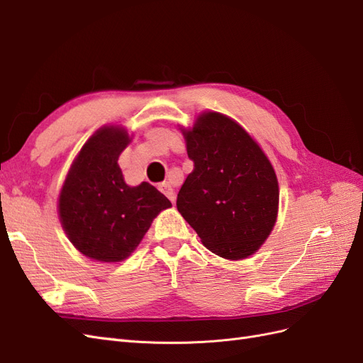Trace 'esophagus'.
Returning a JSON list of instances; mask_svg holds the SVG:
<instances>
[{
  "instance_id": "1",
  "label": "esophagus",
  "mask_w": 363,
  "mask_h": 363,
  "mask_svg": "<svg viewBox=\"0 0 363 363\" xmlns=\"http://www.w3.org/2000/svg\"><path fill=\"white\" fill-rule=\"evenodd\" d=\"M159 191H160L162 194L167 195L168 199L171 200V203H174V201H175V192H174L172 186H171L168 182H163V183H160V184H159Z\"/></svg>"
}]
</instances>
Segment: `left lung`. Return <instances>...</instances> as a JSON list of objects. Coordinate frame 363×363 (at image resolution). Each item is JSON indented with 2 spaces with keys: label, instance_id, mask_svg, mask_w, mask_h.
Masks as SVG:
<instances>
[{
  "label": "left lung",
  "instance_id": "1",
  "mask_svg": "<svg viewBox=\"0 0 363 363\" xmlns=\"http://www.w3.org/2000/svg\"><path fill=\"white\" fill-rule=\"evenodd\" d=\"M194 169L177 208L215 255L251 256L276 224L279 183L268 157L247 131L221 113H203L184 131Z\"/></svg>",
  "mask_w": 363,
  "mask_h": 363
}]
</instances>
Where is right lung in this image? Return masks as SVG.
Masks as SVG:
<instances>
[{
    "label": "right lung",
    "mask_w": 363,
    "mask_h": 363,
    "mask_svg": "<svg viewBox=\"0 0 363 363\" xmlns=\"http://www.w3.org/2000/svg\"><path fill=\"white\" fill-rule=\"evenodd\" d=\"M127 131L104 127L86 142L60 192L59 213L71 242L100 262L127 259L152 219L171 201L144 182L131 188L118 157L128 145Z\"/></svg>",
    "instance_id": "add662e5"
}]
</instances>
